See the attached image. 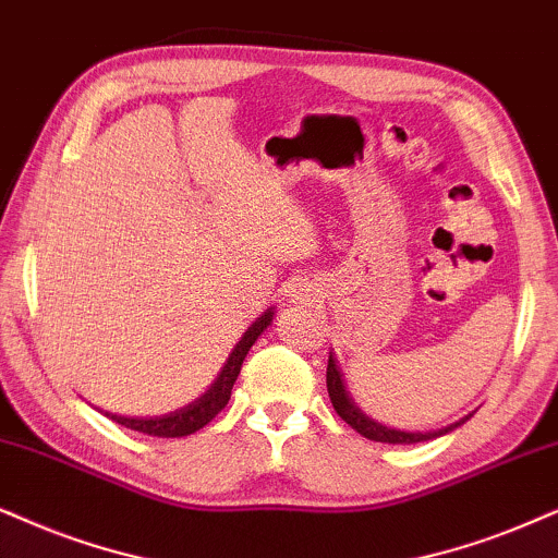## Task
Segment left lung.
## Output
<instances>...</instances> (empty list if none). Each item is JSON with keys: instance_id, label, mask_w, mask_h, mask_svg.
Listing matches in <instances>:
<instances>
[{"instance_id": "left-lung-1", "label": "left lung", "mask_w": 558, "mask_h": 558, "mask_svg": "<svg viewBox=\"0 0 558 558\" xmlns=\"http://www.w3.org/2000/svg\"><path fill=\"white\" fill-rule=\"evenodd\" d=\"M327 391H329V399H331V407H335V412L340 414V417L348 422L352 429H357L363 437H368V440H376V442H391V446H412V442H425V440H435V437L450 433V429L461 427L463 422L469 417L453 422V425L442 427V429H429V433H404V429H393V427H386L380 425V422L365 417L361 409L355 407V401L348 397V391H344V384H342V376H340V368H337V361L335 355L329 352V365H327Z\"/></svg>"}]
</instances>
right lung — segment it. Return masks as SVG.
<instances>
[{
  "mask_svg": "<svg viewBox=\"0 0 558 558\" xmlns=\"http://www.w3.org/2000/svg\"><path fill=\"white\" fill-rule=\"evenodd\" d=\"M270 322H272V308H267V312L244 331V337L236 342V348L231 350L229 361L223 363V368L216 376L214 384H210V389L203 393V397L190 401L187 407L178 409V412L161 414V417H123V414H112V412H105V417H110L112 422H118V425L129 429H136V433L154 435V437H185V435L197 433V429L206 427L208 422L229 404L231 389H234V380L239 376V371H242L246 352H250L252 344L257 342V337L270 327Z\"/></svg>",
  "mask_w": 558,
  "mask_h": 558,
  "instance_id": "1",
  "label": "right lung"
}]
</instances>
